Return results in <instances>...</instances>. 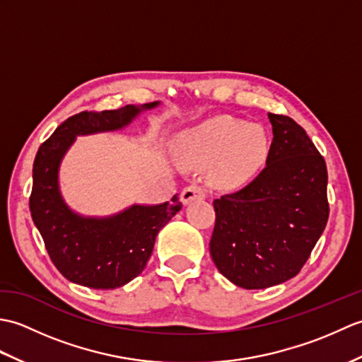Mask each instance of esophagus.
Returning <instances> with one entry per match:
<instances>
[{
	"mask_svg": "<svg viewBox=\"0 0 362 362\" xmlns=\"http://www.w3.org/2000/svg\"><path fill=\"white\" fill-rule=\"evenodd\" d=\"M180 197H182V204L188 205L189 202L196 201V199H204L205 191L202 187H199V185H189L187 188H183Z\"/></svg>",
	"mask_w": 362,
	"mask_h": 362,
	"instance_id": "34e87169",
	"label": "esophagus"
}]
</instances>
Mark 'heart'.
Returning a JSON list of instances; mask_svg holds the SVG:
<instances>
[{
  "mask_svg": "<svg viewBox=\"0 0 362 362\" xmlns=\"http://www.w3.org/2000/svg\"><path fill=\"white\" fill-rule=\"evenodd\" d=\"M271 143L258 122L216 117L182 130L175 151L188 166H210L209 179L214 187L240 188L264 168Z\"/></svg>",
  "mask_w": 362,
  "mask_h": 362,
  "instance_id": "1",
  "label": "heart"
}]
</instances>
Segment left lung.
<instances>
[{
	"instance_id": "8db88e82",
	"label": "left lung",
	"mask_w": 362,
	"mask_h": 362,
	"mask_svg": "<svg viewBox=\"0 0 362 362\" xmlns=\"http://www.w3.org/2000/svg\"><path fill=\"white\" fill-rule=\"evenodd\" d=\"M267 117L274 138L266 168L247 187L213 202L211 258L226 279L244 289L296 276L329 213L324 157L294 119Z\"/></svg>"
}]
</instances>
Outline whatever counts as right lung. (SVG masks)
<instances>
[{
    "instance_id": "right-lung-1",
    "label": "right lung",
    "mask_w": 362,
    "mask_h": 362,
    "mask_svg": "<svg viewBox=\"0 0 362 362\" xmlns=\"http://www.w3.org/2000/svg\"><path fill=\"white\" fill-rule=\"evenodd\" d=\"M158 101L126 105L118 110L81 112L60 124L40 148L33 168L30 216L54 266L66 280L91 289H115L143 272L156 238L180 211L182 202L130 205L112 216H82L64 201L59 169L76 136L113 132L129 126Z\"/></svg>"
}]
</instances>
